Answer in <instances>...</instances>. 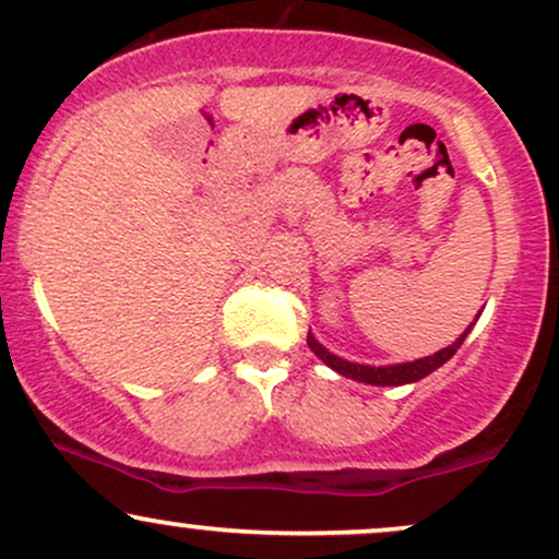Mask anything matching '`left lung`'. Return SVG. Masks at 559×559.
Instances as JSON below:
<instances>
[{
    "instance_id": "obj_1",
    "label": "left lung",
    "mask_w": 559,
    "mask_h": 559,
    "mask_svg": "<svg viewBox=\"0 0 559 559\" xmlns=\"http://www.w3.org/2000/svg\"><path fill=\"white\" fill-rule=\"evenodd\" d=\"M471 329H473V323H471ZM471 329H467L463 336H460L454 344H449V346H444V349L433 352L431 357H423V360L402 362V365H381V368H376V365H360V362L342 360V357H336V355H333V352L325 349V346L320 344L318 338L312 336V333H307V344H310V349L316 352V355L325 365H329V368L336 370L338 376L355 378V381L370 383V386H402V383L420 381V378H426L428 373H433L436 368H441V365H444L449 357H452L454 352L460 349V344L465 342V336H467V333H471Z\"/></svg>"
}]
</instances>
